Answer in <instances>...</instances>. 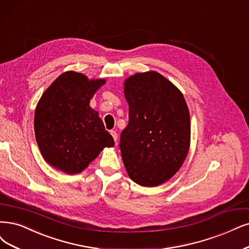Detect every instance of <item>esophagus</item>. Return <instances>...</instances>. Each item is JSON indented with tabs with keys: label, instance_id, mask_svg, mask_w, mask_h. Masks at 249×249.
Instances as JSON below:
<instances>
[{
	"label": "esophagus",
	"instance_id": "34e87169",
	"mask_svg": "<svg viewBox=\"0 0 249 249\" xmlns=\"http://www.w3.org/2000/svg\"><path fill=\"white\" fill-rule=\"evenodd\" d=\"M110 134H112V136H113V139H114L115 142L117 143V141H118V134H117V132H116L115 130H112V131H110Z\"/></svg>",
	"mask_w": 249,
	"mask_h": 249
}]
</instances>
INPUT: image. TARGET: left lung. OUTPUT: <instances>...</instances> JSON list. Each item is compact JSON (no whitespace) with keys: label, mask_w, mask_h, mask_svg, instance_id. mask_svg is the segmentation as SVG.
<instances>
[{"label":"left lung","mask_w":249,"mask_h":249,"mask_svg":"<svg viewBox=\"0 0 249 249\" xmlns=\"http://www.w3.org/2000/svg\"><path fill=\"white\" fill-rule=\"evenodd\" d=\"M129 121L120 149L129 178L142 187L162 185L176 174L191 142L190 113L181 92L157 71L125 80Z\"/></svg>","instance_id":"1"}]
</instances>
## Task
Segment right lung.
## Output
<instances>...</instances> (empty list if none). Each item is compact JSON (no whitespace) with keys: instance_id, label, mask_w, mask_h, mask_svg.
I'll list each match as a JSON object with an SVG mask.
<instances>
[{"instance_id":"add662e5","label":"right lung","mask_w":249,"mask_h":249,"mask_svg":"<svg viewBox=\"0 0 249 249\" xmlns=\"http://www.w3.org/2000/svg\"><path fill=\"white\" fill-rule=\"evenodd\" d=\"M105 79L66 71L46 89L35 112V134L43 158L64 173L84 170L115 142L89 104Z\"/></svg>"}]
</instances>
